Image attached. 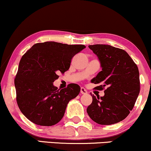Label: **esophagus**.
I'll list each match as a JSON object with an SVG mask.
<instances>
[{
    "instance_id": "obj_1",
    "label": "esophagus",
    "mask_w": 151,
    "mask_h": 151,
    "mask_svg": "<svg viewBox=\"0 0 151 151\" xmlns=\"http://www.w3.org/2000/svg\"><path fill=\"white\" fill-rule=\"evenodd\" d=\"M80 92L81 94H86V93H87V91L84 89V87H81V90H80Z\"/></svg>"
}]
</instances>
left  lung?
Instances as JSON below:
<instances>
[{
  "label": "left lung",
  "instance_id": "8db88e82",
  "mask_svg": "<svg viewBox=\"0 0 151 151\" xmlns=\"http://www.w3.org/2000/svg\"><path fill=\"white\" fill-rule=\"evenodd\" d=\"M98 57L102 70L91 81L106 86L104 96L93 94L87 107L88 115L101 125H111L125 119L134 106L140 92L139 72L137 65L125 50L109 45H89Z\"/></svg>",
  "mask_w": 151,
  "mask_h": 151
}]
</instances>
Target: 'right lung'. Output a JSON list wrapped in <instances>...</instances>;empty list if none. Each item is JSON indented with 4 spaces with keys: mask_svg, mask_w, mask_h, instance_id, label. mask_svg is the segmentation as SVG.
<instances>
[{
    "mask_svg": "<svg viewBox=\"0 0 151 151\" xmlns=\"http://www.w3.org/2000/svg\"><path fill=\"white\" fill-rule=\"evenodd\" d=\"M85 47L56 42L37 43L22 57L15 86L18 107L27 119L44 126L61 121L69 101L78 96L81 88L70 84L60 90L53 82L59 73L69 70L72 58Z\"/></svg>",
    "mask_w": 151,
    "mask_h": 151,
    "instance_id": "right-lung-1",
    "label": "right lung"
}]
</instances>
